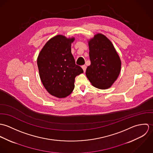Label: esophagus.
<instances>
[{"mask_svg": "<svg viewBox=\"0 0 153 153\" xmlns=\"http://www.w3.org/2000/svg\"><path fill=\"white\" fill-rule=\"evenodd\" d=\"M82 68L83 69V70H84V72H85V71H86V69H87V66L82 65Z\"/></svg>", "mask_w": 153, "mask_h": 153, "instance_id": "esophagus-1", "label": "esophagus"}]
</instances>
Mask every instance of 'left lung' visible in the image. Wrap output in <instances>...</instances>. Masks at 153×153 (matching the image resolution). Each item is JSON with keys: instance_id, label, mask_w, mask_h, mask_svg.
I'll return each mask as SVG.
<instances>
[{"instance_id": "obj_1", "label": "left lung", "mask_w": 153, "mask_h": 153, "mask_svg": "<svg viewBox=\"0 0 153 153\" xmlns=\"http://www.w3.org/2000/svg\"><path fill=\"white\" fill-rule=\"evenodd\" d=\"M91 65L86 75L95 87L105 89L117 79L121 62L112 42L104 35L98 33L88 42Z\"/></svg>"}]
</instances>
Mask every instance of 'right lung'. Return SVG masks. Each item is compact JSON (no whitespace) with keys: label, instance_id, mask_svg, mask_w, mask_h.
<instances>
[{"label":"right lung","instance_id":"1","mask_svg":"<svg viewBox=\"0 0 153 153\" xmlns=\"http://www.w3.org/2000/svg\"><path fill=\"white\" fill-rule=\"evenodd\" d=\"M74 38L56 35L44 45L37 59L41 81L46 91L57 98H65L71 94L75 77L83 73L75 64L71 53Z\"/></svg>","mask_w":153,"mask_h":153}]
</instances>
